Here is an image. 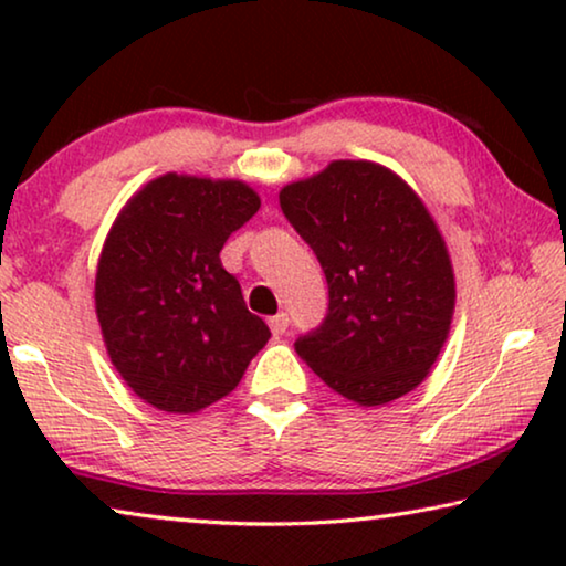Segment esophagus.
Listing matches in <instances>:
<instances>
[{
    "instance_id": "obj_1",
    "label": "esophagus",
    "mask_w": 566,
    "mask_h": 566,
    "mask_svg": "<svg viewBox=\"0 0 566 566\" xmlns=\"http://www.w3.org/2000/svg\"><path fill=\"white\" fill-rule=\"evenodd\" d=\"M268 324H270V329H273V335H283V332L289 329V314L281 312V314L270 316Z\"/></svg>"
}]
</instances>
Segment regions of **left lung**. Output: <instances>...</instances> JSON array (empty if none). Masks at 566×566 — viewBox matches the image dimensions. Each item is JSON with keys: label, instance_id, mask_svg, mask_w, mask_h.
Here are the masks:
<instances>
[{"label": "left lung", "instance_id": "left-lung-1", "mask_svg": "<svg viewBox=\"0 0 566 566\" xmlns=\"http://www.w3.org/2000/svg\"><path fill=\"white\" fill-rule=\"evenodd\" d=\"M281 208L329 285L324 322L296 339L301 360L363 407L420 386L451 329L455 281L417 192L376 161L337 159L285 185Z\"/></svg>", "mask_w": 566, "mask_h": 566}]
</instances>
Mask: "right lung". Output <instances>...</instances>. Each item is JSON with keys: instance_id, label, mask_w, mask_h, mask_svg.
<instances>
[{"instance_id": "obj_1", "label": "right lung", "mask_w": 566, "mask_h": 566, "mask_svg": "<svg viewBox=\"0 0 566 566\" xmlns=\"http://www.w3.org/2000/svg\"><path fill=\"white\" fill-rule=\"evenodd\" d=\"M258 208V192L239 180L167 172L115 219L95 312L113 366L146 405L175 415L213 405L270 339L219 258Z\"/></svg>"}]
</instances>
